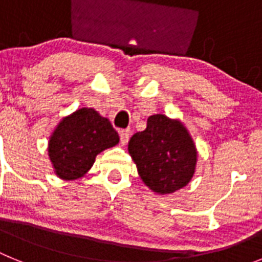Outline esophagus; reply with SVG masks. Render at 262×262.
<instances>
[{
  "mask_svg": "<svg viewBox=\"0 0 262 262\" xmlns=\"http://www.w3.org/2000/svg\"><path fill=\"white\" fill-rule=\"evenodd\" d=\"M129 135H131V129H129V128L120 129V131H119L120 143H122L123 145L127 144V142H128V139H129Z\"/></svg>",
  "mask_w": 262,
  "mask_h": 262,
  "instance_id": "obj_1",
  "label": "esophagus"
}]
</instances>
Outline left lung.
Returning <instances> with one entry per match:
<instances>
[{
	"label": "left lung",
	"instance_id": "left-lung-1",
	"mask_svg": "<svg viewBox=\"0 0 262 262\" xmlns=\"http://www.w3.org/2000/svg\"><path fill=\"white\" fill-rule=\"evenodd\" d=\"M128 154L142 181L160 195L185 187L195 173L193 138L181 120L164 114L148 118L147 128L129 139Z\"/></svg>",
	"mask_w": 262,
	"mask_h": 262
}]
</instances>
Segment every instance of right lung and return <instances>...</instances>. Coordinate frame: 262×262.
<instances>
[{"label": "right lung", "instance_id": "obj_1", "mask_svg": "<svg viewBox=\"0 0 262 262\" xmlns=\"http://www.w3.org/2000/svg\"><path fill=\"white\" fill-rule=\"evenodd\" d=\"M119 143V135L94 108L82 107L60 120L48 140L55 174L64 181L84 177L97 155Z\"/></svg>", "mask_w": 262, "mask_h": 262}]
</instances>
